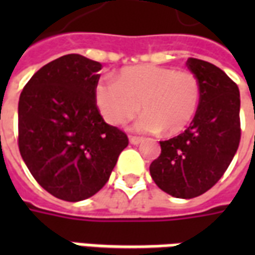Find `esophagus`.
Returning <instances> with one entry per match:
<instances>
[{
  "instance_id": "1",
  "label": "esophagus",
  "mask_w": 255,
  "mask_h": 255,
  "mask_svg": "<svg viewBox=\"0 0 255 255\" xmlns=\"http://www.w3.org/2000/svg\"><path fill=\"white\" fill-rule=\"evenodd\" d=\"M143 140V138H138V136H129V143L131 144H139Z\"/></svg>"
}]
</instances>
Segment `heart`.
<instances>
[{
  "label": "heart",
  "instance_id": "heart-1",
  "mask_svg": "<svg viewBox=\"0 0 255 255\" xmlns=\"http://www.w3.org/2000/svg\"><path fill=\"white\" fill-rule=\"evenodd\" d=\"M95 105L105 122L120 126L138 112L139 132H182L195 117L201 102V83L190 71L158 65L126 68L116 82L100 80L94 87Z\"/></svg>",
  "mask_w": 255,
  "mask_h": 255
}]
</instances>
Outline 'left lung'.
<instances>
[{
  "label": "left lung",
  "mask_w": 255,
  "mask_h": 255,
  "mask_svg": "<svg viewBox=\"0 0 255 255\" xmlns=\"http://www.w3.org/2000/svg\"><path fill=\"white\" fill-rule=\"evenodd\" d=\"M186 65L201 83V102L190 127L160 142V157L150 175L175 198L202 195L224 175L241 142V95L236 83L213 64L188 58Z\"/></svg>",
  "instance_id": "left-lung-1"
}]
</instances>
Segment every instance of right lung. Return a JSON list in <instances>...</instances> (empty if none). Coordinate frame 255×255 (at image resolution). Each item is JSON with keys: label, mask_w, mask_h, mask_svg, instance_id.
<instances>
[{"label": "right lung", "mask_w": 255, "mask_h": 255, "mask_svg": "<svg viewBox=\"0 0 255 255\" xmlns=\"http://www.w3.org/2000/svg\"><path fill=\"white\" fill-rule=\"evenodd\" d=\"M98 61L67 54L42 67L19 100V150L31 175L58 199L78 202L104 187L128 146L95 105Z\"/></svg>", "instance_id": "add662e5"}]
</instances>
